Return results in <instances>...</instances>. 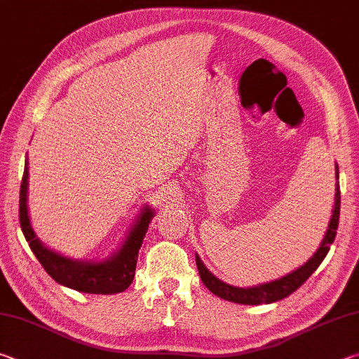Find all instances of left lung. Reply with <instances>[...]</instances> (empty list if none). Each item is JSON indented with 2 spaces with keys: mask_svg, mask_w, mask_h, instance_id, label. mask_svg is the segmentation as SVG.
<instances>
[{
  "mask_svg": "<svg viewBox=\"0 0 359 359\" xmlns=\"http://www.w3.org/2000/svg\"><path fill=\"white\" fill-rule=\"evenodd\" d=\"M339 214H340V188H339V166L336 163V194H334V205H332V215L330 218V223H327V229L325 233V238L321 241L320 247L317 248L311 258H309L306 263L297 267V269L291 271L290 274L283 276L280 278H276V280L255 285V287H234V285H229L226 282L217 278L212 272L204 266L203 259L199 258L196 253V266L199 271V276H201V280L209 288V291L217 294L222 299H226L231 302L238 304H247V306H259V304H271L276 301H280L283 297L290 296L293 291H296L301 285L311 277L317 267L321 264V261L330 252L331 244L336 239L337 226H339Z\"/></svg>",
  "mask_w": 359,
  "mask_h": 359,
  "instance_id": "8db88e82",
  "label": "left lung"
}]
</instances>
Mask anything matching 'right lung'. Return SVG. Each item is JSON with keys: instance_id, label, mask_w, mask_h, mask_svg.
Here are the masks:
<instances>
[{"instance_id": "right-lung-1", "label": "right lung", "mask_w": 359, "mask_h": 359, "mask_svg": "<svg viewBox=\"0 0 359 359\" xmlns=\"http://www.w3.org/2000/svg\"><path fill=\"white\" fill-rule=\"evenodd\" d=\"M28 158L20 185V226L36 258L53 280L63 287L90 294H115L130 287L135 278L139 248L155 209L145 204L123 242L104 259H76L48 248L36 236L28 214Z\"/></svg>"}]
</instances>
